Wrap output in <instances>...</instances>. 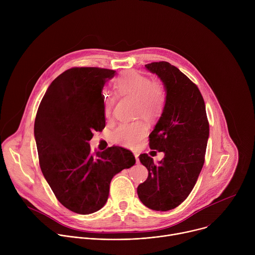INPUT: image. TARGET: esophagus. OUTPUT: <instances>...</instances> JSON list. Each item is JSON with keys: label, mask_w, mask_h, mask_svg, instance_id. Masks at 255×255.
<instances>
[{"label": "esophagus", "mask_w": 255, "mask_h": 255, "mask_svg": "<svg viewBox=\"0 0 255 255\" xmlns=\"http://www.w3.org/2000/svg\"><path fill=\"white\" fill-rule=\"evenodd\" d=\"M134 156L136 158V163H139V158H138V153H134Z\"/></svg>", "instance_id": "34e87169"}]
</instances>
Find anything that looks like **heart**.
<instances>
[{
  "label": "heart",
  "instance_id": "b5f03b06",
  "mask_svg": "<svg viewBox=\"0 0 255 255\" xmlns=\"http://www.w3.org/2000/svg\"><path fill=\"white\" fill-rule=\"evenodd\" d=\"M120 96L135 99V114L145 119L154 121L158 119L166 104V89L161 81H151L140 72L129 70L120 75L114 83ZM104 114L109 117L112 112L114 99L111 94H104ZM148 127L143 121H134L120 124L111 134L113 142L127 147H133L147 134Z\"/></svg>",
  "mask_w": 255,
  "mask_h": 255
}]
</instances>
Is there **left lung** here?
<instances>
[{"label": "left lung", "instance_id": "left-lung-1", "mask_svg": "<svg viewBox=\"0 0 255 255\" xmlns=\"http://www.w3.org/2000/svg\"><path fill=\"white\" fill-rule=\"evenodd\" d=\"M145 67L166 89L163 113L149 135L150 148L164 157L156 164L146 153L140 154L148 177L138 186L137 194L147 208L168 211L183 203L196 185L205 161L209 122L201 92L177 67L166 61Z\"/></svg>", "mask_w": 255, "mask_h": 255}]
</instances>
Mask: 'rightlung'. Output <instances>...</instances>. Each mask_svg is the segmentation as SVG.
Instances as JSON below:
<instances>
[{"label": "right lung", "instance_id": "right-lung-1", "mask_svg": "<svg viewBox=\"0 0 255 255\" xmlns=\"http://www.w3.org/2000/svg\"><path fill=\"white\" fill-rule=\"evenodd\" d=\"M115 70L72 67L48 87L34 123L41 171L56 199L68 210L88 215L106 204L115 174L135 164L120 146L93 153L89 141L105 128V83Z\"/></svg>", "mask_w": 255, "mask_h": 255}]
</instances>
